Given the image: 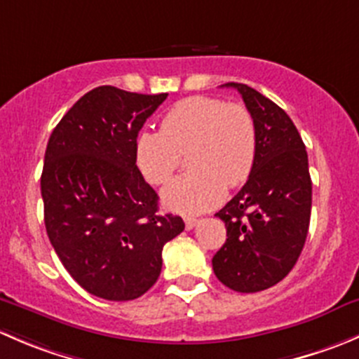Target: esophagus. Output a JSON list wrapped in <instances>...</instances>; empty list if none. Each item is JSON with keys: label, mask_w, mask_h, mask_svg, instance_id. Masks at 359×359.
I'll return each instance as SVG.
<instances>
[{"label": "esophagus", "mask_w": 359, "mask_h": 359, "mask_svg": "<svg viewBox=\"0 0 359 359\" xmlns=\"http://www.w3.org/2000/svg\"><path fill=\"white\" fill-rule=\"evenodd\" d=\"M184 222H186V229L191 231L196 227L198 224V219H194V217H184Z\"/></svg>", "instance_id": "34e87169"}]
</instances>
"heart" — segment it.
<instances>
[{"mask_svg":"<svg viewBox=\"0 0 359 359\" xmlns=\"http://www.w3.org/2000/svg\"><path fill=\"white\" fill-rule=\"evenodd\" d=\"M189 151L193 168L163 193L168 208L200 213L222 201L227 187L247 182L257 159L253 116L241 104L194 95L180 100L161 121V130H144L135 142V161L153 186H165Z\"/></svg>","mask_w":359,"mask_h":359,"instance_id":"heart-1","label":"heart"}]
</instances>
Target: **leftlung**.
Instances as JSON below:
<instances>
[{
	"instance_id": "left-lung-1",
	"label": "left lung",
	"mask_w": 359,
	"mask_h": 359,
	"mask_svg": "<svg viewBox=\"0 0 359 359\" xmlns=\"http://www.w3.org/2000/svg\"><path fill=\"white\" fill-rule=\"evenodd\" d=\"M236 88L253 116L257 159L247 184L222 210L227 240L213 255L220 283L241 293L280 283L299 260L309 231L313 184L306 146L290 116L243 83Z\"/></svg>"
}]
</instances>
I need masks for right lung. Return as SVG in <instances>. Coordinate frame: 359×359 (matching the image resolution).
Wrapping results in <instances>:
<instances>
[{"label": "right lung", "mask_w": 359, "mask_h": 359, "mask_svg": "<svg viewBox=\"0 0 359 359\" xmlns=\"http://www.w3.org/2000/svg\"><path fill=\"white\" fill-rule=\"evenodd\" d=\"M166 97L90 90L46 146V234L76 283L100 299L144 295L161 273L165 243L184 231L180 217L158 212L156 191L135 165L137 135Z\"/></svg>", "instance_id": "right-lung-1"}]
</instances>
